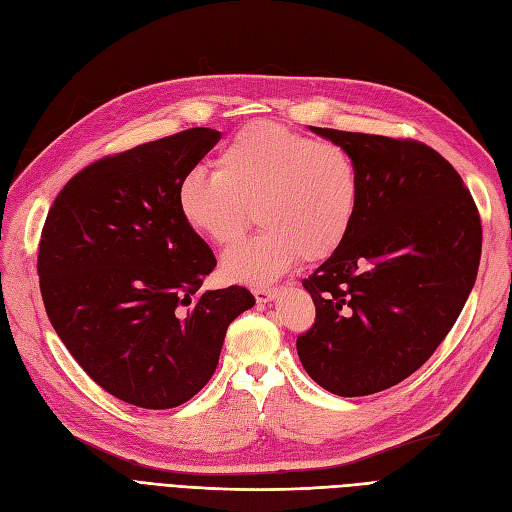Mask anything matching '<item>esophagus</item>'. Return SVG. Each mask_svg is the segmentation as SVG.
Masks as SVG:
<instances>
[{"mask_svg":"<svg viewBox=\"0 0 512 512\" xmlns=\"http://www.w3.org/2000/svg\"><path fill=\"white\" fill-rule=\"evenodd\" d=\"M278 293H280V289H276V287H257V289H253L255 300H257L259 304H266V302L276 300Z\"/></svg>","mask_w":512,"mask_h":512,"instance_id":"34e87169","label":"esophagus"}]
</instances>
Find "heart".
I'll return each mask as SVG.
<instances>
[{
	"mask_svg": "<svg viewBox=\"0 0 512 512\" xmlns=\"http://www.w3.org/2000/svg\"><path fill=\"white\" fill-rule=\"evenodd\" d=\"M359 178L340 144L312 140L278 123L240 129L214 159V172L193 170L176 189L180 217L217 246L242 238L253 223L261 232L223 255V274L263 285L300 257L332 255L349 236Z\"/></svg>",
	"mask_w": 512,
	"mask_h": 512,
	"instance_id": "heart-1",
	"label": "heart"
}]
</instances>
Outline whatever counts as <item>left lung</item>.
<instances>
[{
  "label": "left lung",
  "instance_id": "left-lung-1",
  "mask_svg": "<svg viewBox=\"0 0 512 512\" xmlns=\"http://www.w3.org/2000/svg\"><path fill=\"white\" fill-rule=\"evenodd\" d=\"M310 129L351 155L359 197L349 236L302 280L317 317L295 346L312 381L357 398L402 383L451 332L481 261V217L432 146Z\"/></svg>",
  "mask_w": 512,
  "mask_h": 512
}]
</instances>
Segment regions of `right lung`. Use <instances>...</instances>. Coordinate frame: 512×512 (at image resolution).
Here are the masks:
<instances>
[{
	"instance_id": "1",
	"label": "right lung",
	"mask_w": 512,
	"mask_h": 512,
	"mask_svg": "<svg viewBox=\"0 0 512 512\" xmlns=\"http://www.w3.org/2000/svg\"><path fill=\"white\" fill-rule=\"evenodd\" d=\"M219 140L193 127L95 161L42 227L46 315L80 368L127 404L191 400L217 370L227 325L255 304L238 285L200 291L217 259L176 204L180 180Z\"/></svg>"
}]
</instances>
